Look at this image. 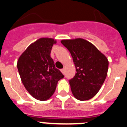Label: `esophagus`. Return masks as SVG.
I'll use <instances>...</instances> for the list:
<instances>
[{
    "mask_svg": "<svg viewBox=\"0 0 127 127\" xmlns=\"http://www.w3.org/2000/svg\"><path fill=\"white\" fill-rule=\"evenodd\" d=\"M61 72L62 74H64V68L63 69H61Z\"/></svg>",
    "mask_w": 127,
    "mask_h": 127,
    "instance_id": "obj_1",
    "label": "esophagus"
}]
</instances>
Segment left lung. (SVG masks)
Listing matches in <instances>:
<instances>
[{
  "label": "left lung",
  "instance_id": "8db88e82",
  "mask_svg": "<svg viewBox=\"0 0 127 127\" xmlns=\"http://www.w3.org/2000/svg\"><path fill=\"white\" fill-rule=\"evenodd\" d=\"M61 42L70 52L76 67L75 76L69 81L73 95L81 101L92 98L106 78L108 59L85 39L62 40Z\"/></svg>",
  "mask_w": 127,
  "mask_h": 127
}]
</instances>
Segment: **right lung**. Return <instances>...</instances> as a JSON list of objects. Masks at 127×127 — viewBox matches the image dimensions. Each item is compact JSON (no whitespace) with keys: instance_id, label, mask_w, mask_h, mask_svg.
<instances>
[{"instance_id":"1","label":"right lung","mask_w":127,"mask_h":127,"mask_svg":"<svg viewBox=\"0 0 127 127\" xmlns=\"http://www.w3.org/2000/svg\"><path fill=\"white\" fill-rule=\"evenodd\" d=\"M57 40L40 38L32 43L18 59L17 69L24 87L32 96L47 100L55 91L59 80L64 78L50 56Z\"/></svg>"}]
</instances>
